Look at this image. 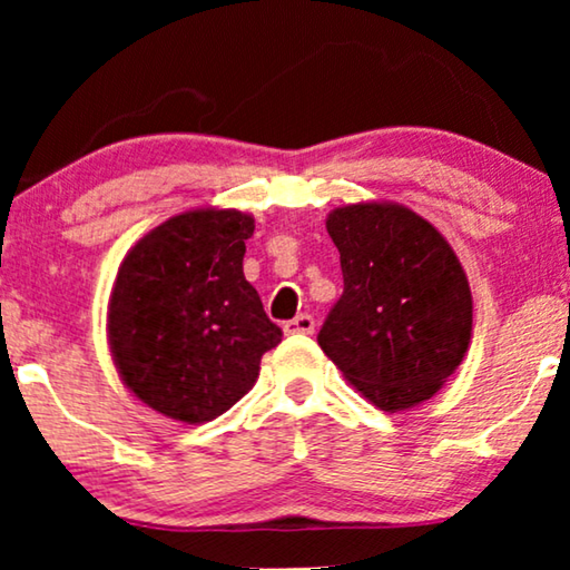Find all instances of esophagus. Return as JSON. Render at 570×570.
<instances>
[{
    "mask_svg": "<svg viewBox=\"0 0 570 570\" xmlns=\"http://www.w3.org/2000/svg\"><path fill=\"white\" fill-rule=\"evenodd\" d=\"M311 332H314V318H311L308 314L295 316L285 324V334H311Z\"/></svg>",
    "mask_w": 570,
    "mask_h": 570,
    "instance_id": "esophagus-1",
    "label": "esophagus"
}]
</instances>
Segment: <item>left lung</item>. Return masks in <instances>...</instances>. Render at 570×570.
Here are the masks:
<instances>
[{"label": "left lung", "instance_id": "obj_1", "mask_svg": "<svg viewBox=\"0 0 570 570\" xmlns=\"http://www.w3.org/2000/svg\"><path fill=\"white\" fill-rule=\"evenodd\" d=\"M326 230L345 291L318 345L384 412L428 402L464 361L472 293L449 240L396 202L334 207Z\"/></svg>", "mask_w": 570, "mask_h": 570}]
</instances>
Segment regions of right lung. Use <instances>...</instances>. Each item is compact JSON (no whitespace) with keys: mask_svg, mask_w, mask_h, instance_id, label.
Instances as JSON below:
<instances>
[{"mask_svg":"<svg viewBox=\"0 0 570 570\" xmlns=\"http://www.w3.org/2000/svg\"><path fill=\"white\" fill-rule=\"evenodd\" d=\"M254 217L199 207L129 248L108 298V345L124 386L160 415L197 425L230 410L283 340L244 277Z\"/></svg>","mask_w":570,"mask_h":570,"instance_id":"1","label":"right lung"}]
</instances>
